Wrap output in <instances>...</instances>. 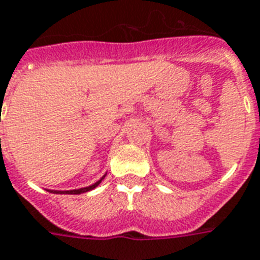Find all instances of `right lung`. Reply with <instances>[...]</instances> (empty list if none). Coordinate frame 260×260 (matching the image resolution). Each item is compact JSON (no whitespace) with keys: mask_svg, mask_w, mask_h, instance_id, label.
Instances as JSON below:
<instances>
[{"mask_svg":"<svg viewBox=\"0 0 260 260\" xmlns=\"http://www.w3.org/2000/svg\"><path fill=\"white\" fill-rule=\"evenodd\" d=\"M105 175H107V173H105V174L103 175L97 182L90 185V186H85V188H79V189H72V190H50V189H48V192L57 193V194H81V193H86V192H89V190H93V189L97 188V186L101 183V181L105 178Z\"/></svg>","mask_w":260,"mask_h":260,"instance_id":"1","label":"right lung"}]
</instances>
